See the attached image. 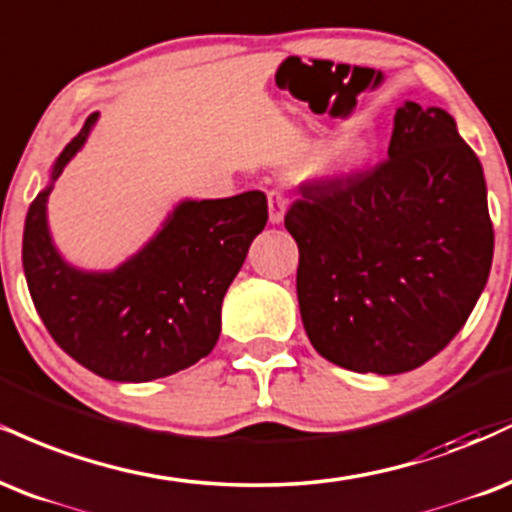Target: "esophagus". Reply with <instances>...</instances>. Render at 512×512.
<instances>
[{"label":"esophagus","instance_id":"1","mask_svg":"<svg viewBox=\"0 0 512 512\" xmlns=\"http://www.w3.org/2000/svg\"><path fill=\"white\" fill-rule=\"evenodd\" d=\"M287 210V198L280 194V191H268V218L273 225H278L285 218Z\"/></svg>","mask_w":512,"mask_h":512}]
</instances>
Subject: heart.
I'll list each match as a JSON object with an SVG mask.
<instances>
[{"mask_svg": "<svg viewBox=\"0 0 512 512\" xmlns=\"http://www.w3.org/2000/svg\"><path fill=\"white\" fill-rule=\"evenodd\" d=\"M369 158V146L364 141H352L340 146L335 153H330L323 167L326 170H352V167H359L362 162Z\"/></svg>", "mask_w": 512, "mask_h": 512, "instance_id": "heart-1", "label": "heart"}]
</instances>
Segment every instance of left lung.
Returning <instances> with one entry per match:
<instances>
[{
  "instance_id": "8db88e82",
  "label": "left lung",
  "mask_w": 512,
  "mask_h": 512,
  "mask_svg": "<svg viewBox=\"0 0 512 512\" xmlns=\"http://www.w3.org/2000/svg\"><path fill=\"white\" fill-rule=\"evenodd\" d=\"M285 227L311 345L357 374H405L470 318L494 258L482 162L441 107L405 102L388 158L299 186Z\"/></svg>"
}]
</instances>
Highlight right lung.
Masks as SVG:
<instances>
[{"label": "right lung", "mask_w": 512, "mask_h": 512, "mask_svg": "<svg viewBox=\"0 0 512 512\" xmlns=\"http://www.w3.org/2000/svg\"><path fill=\"white\" fill-rule=\"evenodd\" d=\"M93 112L54 162L50 182L81 150ZM30 203L23 273L35 309L62 350L119 383L155 381L189 369L220 338V309L246 251L268 222L263 191L182 201L162 230L119 268L86 273L59 256L47 230V196Z\"/></svg>", "instance_id": "add662e5"}]
</instances>
